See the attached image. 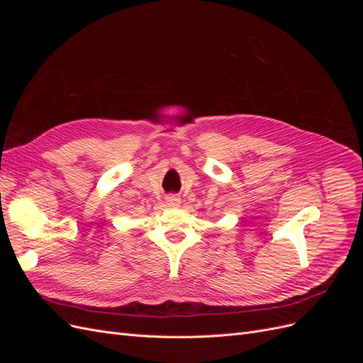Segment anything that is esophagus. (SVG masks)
I'll return each mask as SVG.
<instances>
[{
  "instance_id": "1",
  "label": "esophagus",
  "mask_w": 363,
  "mask_h": 363,
  "mask_svg": "<svg viewBox=\"0 0 363 363\" xmlns=\"http://www.w3.org/2000/svg\"><path fill=\"white\" fill-rule=\"evenodd\" d=\"M167 206L168 207H179L180 206V199L177 195H168L167 196Z\"/></svg>"
}]
</instances>
